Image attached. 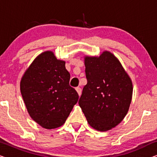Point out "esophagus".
<instances>
[{"instance_id": "esophagus-1", "label": "esophagus", "mask_w": 157, "mask_h": 157, "mask_svg": "<svg viewBox=\"0 0 157 157\" xmlns=\"http://www.w3.org/2000/svg\"><path fill=\"white\" fill-rule=\"evenodd\" d=\"M76 90L77 93H78V96H80L81 94V89L80 87H77V88H76Z\"/></svg>"}]
</instances>
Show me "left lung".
<instances>
[{
    "mask_svg": "<svg viewBox=\"0 0 157 157\" xmlns=\"http://www.w3.org/2000/svg\"><path fill=\"white\" fill-rule=\"evenodd\" d=\"M87 84L78 104L88 123L100 132L110 130L125 117L132 101L131 78L112 53L86 57Z\"/></svg>",
    "mask_w": 157,
    "mask_h": 157,
    "instance_id": "left-lung-1",
    "label": "left lung"
}]
</instances>
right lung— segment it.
Instances as JSON below:
<instances>
[{"instance_id": "add662e5", "label": "right lung", "mask_w": 157, "mask_h": 157, "mask_svg": "<svg viewBox=\"0 0 157 157\" xmlns=\"http://www.w3.org/2000/svg\"><path fill=\"white\" fill-rule=\"evenodd\" d=\"M70 74L65 61L51 51L41 53L33 61L21 81V92L34 121L48 129L65 123L78 94L70 86Z\"/></svg>"}]
</instances>
